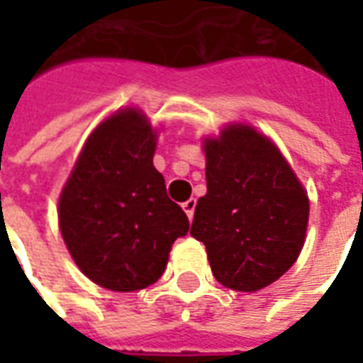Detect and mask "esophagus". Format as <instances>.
<instances>
[{
    "mask_svg": "<svg viewBox=\"0 0 363 363\" xmlns=\"http://www.w3.org/2000/svg\"><path fill=\"white\" fill-rule=\"evenodd\" d=\"M194 208H196V198H190V200H186V202L182 204V210L186 212L189 220H192V218H194Z\"/></svg>",
    "mask_w": 363,
    "mask_h": 363,
    "instance_id": "34e87169",
    "label": "esophagus"
}]
</instances>
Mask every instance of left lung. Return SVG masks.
<instances>
[{
    "label": "left lung",
    "mask_w": 363,
    "mask_h": 363,
    "mask_svg": "<svg viewBox=\"0 0 363 363\" xmlns=\"http://www.w3.org/2000/svg\"><path fill=\"white\" fill-rule=\"evenodd\" d=\"M206 196L190 235L225 288L257 291L286 274L305 241L309 200L288 161L251 126L206 140Z\"/></svg>",
    "instance_id": "left-lung-1"
}]
</instances>
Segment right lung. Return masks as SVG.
I'll return each mask as SVG.
<instances>
[{
	"mask_svg": "<svg viewBox=\"0 0 363 363\" xmlns=\"http://www.w3.org/2000/svg\"><path fill=\"white\" fill-rule=\"evenodd\" d=\"M155 134L142 112L112 114L89 135L60 196V231L75 264L112 291H135L165 272L189 218L153 167Z\"/></svg>",
	"mask_w": 363,
	"mask_h": 363,
	"instance_id": "right-lung-1",
	"label": "right lung"
}]
</instances>
